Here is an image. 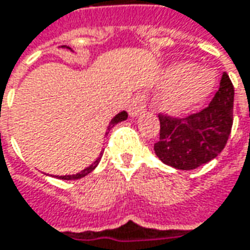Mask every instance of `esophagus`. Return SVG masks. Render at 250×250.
<instances>
[{
	"label": "esophagus",
	"mask_w": 250,
	"mask_h": 250,
	"mask_svg": "<svg viewBox=\"0 0 250 250\" xmlns=\"http://www.w3.org/2000/svg\"><path fill=\"white\" fill-rule=\"evenodd\" d=\"M146 110V101H145V95H137L135 98L133 99L131 105L128 106V115L131 117H137L142 115L144 112Z\"/></svg>",
	"instance_id": "1"
}]
</instances>
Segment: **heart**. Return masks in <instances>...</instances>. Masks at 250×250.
Wrapping results in <instances>:
<instances>
[{"mask_svg": "<svg viewBox=\"0 0 250 250\" xmlns=\"http://www.w3.org/2000/svg\"><path fill=\"white\" fill-rule=\"evenodd\" d=\"M166 82L174 83L160 98V106L171 115L194 108L209 95L214 76L205 69H194L191 63H176L166 72Z\"/></svg>", "mask_w": 250, "mask_h": 250, "instance_id": "obj_1", "label": "heart"}]
</instances>
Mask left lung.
I'll use <instances>...</instances> for the list:
<instances>
[{"mask_svg": "<svg viewBox=\"0 0 250 250\" xmlns=\"http://www.w3.org/2000/svg\"><path fill=\"white\" fill-rule=\"evenodd\" d=\"M234 85L223 73L219 91L208 108L187 117L159 115V141L153 149L165 165L194 170L210 162L226 146L232 127Z\"/></svg>", "mask_w": 250, "mask_h": 250, "instance_id": "1", "label": "left lung"}]
</instances>
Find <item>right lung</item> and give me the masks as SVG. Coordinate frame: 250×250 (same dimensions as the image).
Segmentation results:
<instances>
[{"mask_svg": "<svg viewBox=\"0 0 250 250\" xmlns=\"http://www.w3.org/2000/svg\"><path fill=\"white\" fill-rule=\"evenodd\" d=\"M62 48H69V47H66V45H62ZM69 49H70V48H69ZM127 117H128V115H127V112H125V110H123V112H120V113H117L116 116L113 117V119L110 120V123H109L108 133H109V130H110V128H112L113 125H117V123H120V122H123V120H125ZM108 133H106V134H108ZM101 158H102V152L99 153V158H97V160H95V162H94L92 165H90L88 167H85L84 170H82L80 173H77V174H72V176H56V177H58V178H61V180H79V178H82V177L87 176L88 173H91V171H92L94 168L97 167V166H98L99 160H101Z\"/></svg>", "mask_w": 250, "mask_h": 250, "instance_id": "right-lung-1", "label": "right lung"}]
</instances>
